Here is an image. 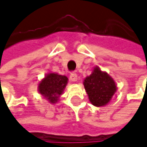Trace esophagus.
Segmentation results:
<instances>
[{"label":"esophagus","instance_id":"34e87169","mask_svg":"<svg viewBox=\"0 0 147 147\" xmlns=\"http://www.w3.org/2000/svg\"><path fill=\"white\" fill-rule=\"evenodd\" d=\"M70 80L73 82H76V81H77V75L76 73L71 74V75H70Z\"/></svg>","mask_w":147,"mask_h":147}]
</instances>
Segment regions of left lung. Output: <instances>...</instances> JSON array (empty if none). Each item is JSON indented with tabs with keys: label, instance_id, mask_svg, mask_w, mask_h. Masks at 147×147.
<instances>
[{
	"label": "left lung",
	"instance_id": "1",
	"mask_svg": "<svg viewBox=\"0 0 147 147\" xmlns=\"http://www.w3.org/2000/svg\"><path fill=\"white\" fill-rule=\"evenodd\" d=\"M83 85L91 104L98 107L107 105L117 90L113 78L98 66H95L91 75L84 79Z\"/></svg>",
	"mask_w": 147,
	"mask_h": 147
}]
</instances>
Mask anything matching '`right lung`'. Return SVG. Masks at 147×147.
<instances>
[{"label": "right lung", "mask_w": 147, "mask_h": 147, "mask_svg": "<svg viewBox=\"0 0 147 147\" xmlns=\"http://www.w3.org/2000/svg\"><path fill=\"white\" fill-rule=\"evenodd\" d=\"M67 83L68 78L65 76L49 72L40 82L37 90L49 103L56 104L63 94Z\"/></svg>", "instance_id": "right-lung-1"}]
</instances>
